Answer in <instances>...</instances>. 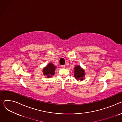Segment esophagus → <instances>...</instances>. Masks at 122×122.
Wrapping results in <instances>:
<instances>
[{
    "label": "esophagus",
    "mask_w": 122,
    "mask_h": 122,
    "mask_svg": "<svg viewBox=\"0 0 122 122\" xmlns=\"http://www.w3.org/2000/svg\"><path fill=\"white\" fill-rule=\"evenodd\" d=\"M65 67H66L65 65H62V68H65Z\"/></svg>",
    "instance_id": "34e87169"
}]
</instances>
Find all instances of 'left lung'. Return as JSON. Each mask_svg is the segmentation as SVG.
Instances as JSON below:
<instances>
[{
    "instance_id": "8db88e82",
    "label": "left lung",
    "mask_w": 122,
    "mask_h": 122,
    "mask_svg": "<svg viewBox=\"0 0 122 122\" xmlns=\"http://www.w3.org/2000/svg\"><path fill=\"white\" fill-rule=\"evenodd\" d=\"M85 76V70L82 69L80 66L78 65L74 68V76L77 80L82 81L85 79L84 77Z\"/></svg>"
}]
</instances>
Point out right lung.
I'll use <instances>...</instances> for the list:
<instances>
[{
  "label": "right lung",
  "mask_w": 122,
  "mask_h": 122,
  "mask_svg": "<svg viewBox=\"0 0 122 122\" xmlns=\"http://www.w3.org/2000/svg\"><path fill=\"white\" fill-rule=\"evenodd\" d=\"M55 69L56 66L51 63H49L46 67L43 68V74L44 75L46 76L47 78H50L54 75Z\"/></svg>",
  "instance_id": "1"
}]
</instances>
